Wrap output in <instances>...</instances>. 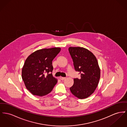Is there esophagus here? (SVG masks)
I'll return each mask as SVG.
<instances>
[{
    "label": "esophagus",
    "instance_id": "1",
    "mask_svg": "<svg viewBox=\"0 0 127 127\" xmlns=\"http://www.w3.org/2000/svg\"><path fill=\"white\" fill-rule=\"evenodd\" d=\"M66 78L65 77H62V76H60V79H61L62 80H64V79H65Z\"/></svg>",
    "mask_w": 127,
    "mask_h": 127
}]
</instances>
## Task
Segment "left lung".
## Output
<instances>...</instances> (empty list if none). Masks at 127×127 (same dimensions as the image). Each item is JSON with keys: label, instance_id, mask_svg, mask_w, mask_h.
<instances>
[{"label": "left lung", "instance_id": "8db88e82", "mask_svg": "<svg viewBox=\"0 0 127 127\" xmlns=\"http://www.w3.org/2000/svg\"><path fill=\"white\" fill-rule=\"evenodd\" d=\"M75 69L79 72V78L74 79L70 91L78 99H85L96 90L100 78V69L93 53L82 47H69Z\"/></svg>", "mask_w": 127, "mask_h": 127}]
</instances>
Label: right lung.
Returning a JSON list of instances; mask_svg holds the SVG:
<instances>
[{"label": "right lung", "instance_id": "obj_1", "mask_svg": "<svg viewBox=\"0 0 127 127\" xmlns=\"http://www.w3.org/2000/svg\"><path fill=\"white\" fill-rule=\"evenodd\" d=\"M60 48L43 49L31 54L26 59L22 71L26 89L34 95L42 96L50 93L57 83L51 72L52 61Z\"/></svg>", "mask_w": 127, "mask_h": 127}]
</instances>
